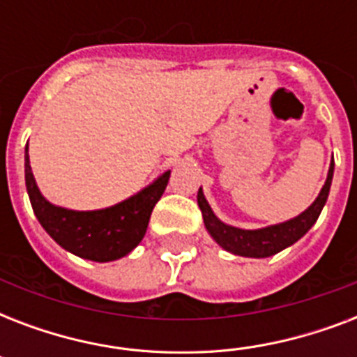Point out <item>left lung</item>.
Returning <instances> with one entry per match:
<instances>
[{"label": "left lung", "mask_w": 357, "mask_h": 357, "mask_svg": "<svg viewBox=\"0 0 357 357\" xmlns=\"http://www.w3.org/2000/svg\"><path fill=\"white\" fill-rule=\"evenodd\" d=\"M332 178L333 157L332 162H330V170H328L326 183L317 196V200L298 217L291 218L287 222L274 224V226H268V228L241 229L224 224L213 213L211 206L207 204L202 189H198V206H200L206 229L224 250H228L235 255H244V257H271V255L278 254V252H282L287 246L294 244L298 238H302L310 231L311 226L317 222V218L321 215L322 207L326 204L330 187H332Z\"/></svg>", "instance_id": "left-lung-1"}]
</instances>
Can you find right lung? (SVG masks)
Returning a JSON list of instances; mask_svg holds the SVG:
<instances>
[{"instance_id": "1", "label": "right lung", "mask_w": 357, "mask_h": 357, "mask_svg": "<svg viewBox=\"0 0 357 357\" xmlns=\"http://www.w3.org/2000/svg\"><path fill=\"white\" fill-rule=\"evenodd\" d=\"M168 179L170 170L116 206L98 211H72L53 206L40 195L25 146V187L38 222L64 250L98 263L120 259L142 241Z\"/></svg>"}]
</instances>
